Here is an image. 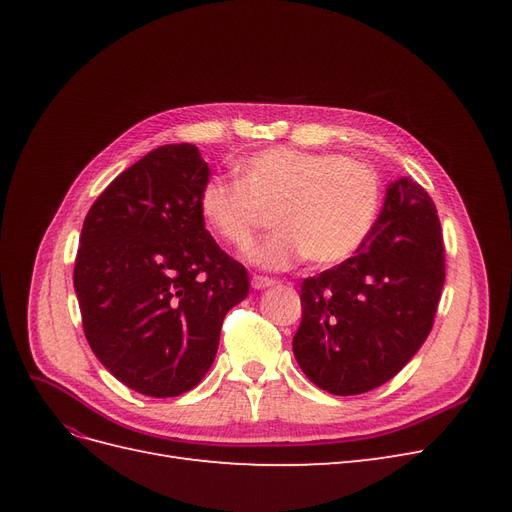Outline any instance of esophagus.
Here are the masks:
<instances>
[{
    "label": "esophagus",
    "mask_w": 512,
    "mask_h": 512,
    "mask_svg": "<svg viewBox=\"0 0 512 512\" xmlns=\"http://www.w3.org/2000/svg\"><path fill=\"white\" fill-rule=\"evenodd\" d=\"M275 284L277 282L273 280V277H265V275H254L252 277V288H256V290H265V288H271Z\"/></svg>",
    "instance_id": "1"
}]
</instances>
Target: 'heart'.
<instances>
[{
	"label": "heart",
	"mask_w": 512,
	"mask_h": 512,
	"mask_svg": "<svg viewBox=\"0 0 512 512\" xmlns=\"http://www.w3.org/2000/svg\"><path fill=\"white\" fill-rule=\"evenodd\" d=\"M237 181L211 179L200 215L215 237L247 250L271 215L277 232L250 252L262 269H288L307 258L333 267L369 237L380 209L374 168L335 153L275 147L237 164Z\"/></svg>",
	"instance_id": "heart-1"
}]
</instances>
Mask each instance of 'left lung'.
<instances>
[{
    "label": "left lung",
    "mask_w": 512,
    "mask_h": 512,
    "mask_svg": "<svg viewBox=\"0 0 512 512\" xmlns=\"http://www.w3.org/2000/svg\"><path fill=\"white\" fill-rule=\"evenodd\" d=\"M444 286L436 205L416 181L386 188L365 243L301 284L294 359L318 389L359 395L397 376L427 339Z\"/></svg>",
    "instance_id": "1"
}]
</instances>
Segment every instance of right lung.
I'll use <instances>...</instances> for the list:
<instances>
[{"mask_svg":"<svg viewBox=\"0 0 512 512\" xmlns=\"http://www.w3.org/2000/svg\"><path fill=\"white\" fill-rule=\"evenodd\" d=\"M211 170L190 143L164 145L91 205L74 262L87 342L111 374L149 397H177L205 378L230 307L250 277L200 215Z\"/></svg>","mask_w":512,"mask_h":512,"instance_id":"obj_1","label":"right lung"}]
</instances>
